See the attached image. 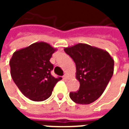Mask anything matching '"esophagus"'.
Segmentation results:
<instances>
[{"instance_id": "1", "label": "esophagus", "mask_w": 129, "mask_h": 129, "mask_svg": "<svg viewBox=\"0 0 129 129\" xmlns=\"http://www.w3.org/2000/svg\"><path fill=\"white\" fill-rule=\"evenodd\" d=\"M63 79H69V76H68V75H65L63 76Z\"/></svg>"}]
</instances>
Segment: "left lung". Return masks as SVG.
Instances as JSON below:
<instances>
[{"label": "left lung", "mask_w": 129, "mask_h": 129, "mask_svg": "<svg viewBox=\"0 0 129 129\" xmlns=\"http://www.w3.org/2000/svg\"><path fill=\"white\" fill-rule=\"evenodd\" d=\"M76 65V79L80 86L70 92L74 102L89 104L102 95L114 71V60L107 51L86 43L64 48Z\"/></svg>", "instance_id": "1"}]
</instances>
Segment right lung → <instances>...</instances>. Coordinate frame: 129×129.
Returning a JSON list of instances; mask_svg holds the SVG:
<instances>
[{"label":"right lung","instance_id":"right-lung-1","mask_svg":"<svg viewBox=\"0 0 129 129\" xmlns=\"http://www.w3.org/2000/svg\"><path fill=\"white\" fill-rule=\"evenodd\" d=\"M56 50L47 43L36 42L13 54L10 61L11 76L18 89L29 100H47L56 83L62 79L50 73L54 66L50 59Z\"/></svg>","mask_w":129,"mask_h":129}]
</instances>
